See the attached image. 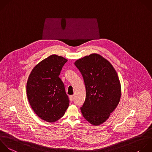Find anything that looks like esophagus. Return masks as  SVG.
<instances>
[{"instance_id":"obj_1","label":"esophagus","mask_w":152,"mask_h":152,"mask_svg":"<svg viewBox=\"0 0 152 152\" xmlns=\"http://www.w3.org/2000/svg\"><path fill=\"white\" fill-rule=\"evenodd\" d=\"M74 97L73 95L69 96V100H70L71 102H72L73 100H74Z\"/></svg>"}]
</instances>
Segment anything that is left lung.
I'll use <instances>...</instances> for the list:
<instances>
[{"label":"left lung","mask_w":152,"mask_h":152,"mask_svg":"<svg viewBox=\"0 0 152 152\" xmlns=\"http://www.w3.org/2000/svg\"><path fill=\"white\" fill-rule=\"evenodd\" d=\"M74 64L86 86L81 113L88 122L98 126L109 118L119 102L121 87L118 74L112 64L97 53L78 59Z\"/></svg>","instance_id":"8db88e82"}]
</instances>
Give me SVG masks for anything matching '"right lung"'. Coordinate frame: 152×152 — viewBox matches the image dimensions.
<instances>
[{
  "instance_id": "obj_1",
  "label": "right lung",
  "mask_w": 152,
  "mask_h": 152,
  "mask_svg": "<svg viewBox=\"0 0 152 152\" xmlns=\"http://www.w3.org/2000/svg\"><path fill=\"white\" fill-rule=\"evenodd\" d=\"M68 60L52 55L31 71L27 83V95L30 106L42 120L53 122L65 114L69 100L65 86L59 77Z\"/></svg>"
}]
</instances>
